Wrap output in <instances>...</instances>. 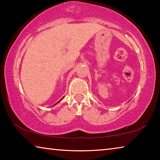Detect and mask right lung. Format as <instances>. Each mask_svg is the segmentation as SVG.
Listing matches in <instances>:
<instances>
[{"mask_svg": "<svg viewBox=\"0 0 160 160\" xmlns=\"http://www.w3.org/2000/svg\"><path fill=\"white\" fill-rule=\"evenodd\" d=\"M63 98H62V99H61V100H60V101H58V102H57V103H56V104H58V103H59V102H61V100H62V99H63ZM55 104H54V105H55Z\"/></svg>", "mask_w": 160, "mask_h": 160, "instance_id": "add662e5", "label": "right lung"}]
</instances>
